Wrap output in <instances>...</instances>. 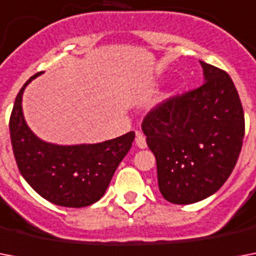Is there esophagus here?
I'll use <instances>...</instances> for the list:
<instances>
[{
	"label": "esophagus",
	"instance_id": "obj_1",
	"mask_svg": "<svg viewBox=\"0 0 256 256\" xmlns=\"http://www.w3.org/2000/svg\"><path fill=\"white\" fill-rule=\"evenodd\" d=\"M136 144L140 148H146L148 144H146V138L142 132H136Z\"/></svg>",
	"mask_w": 256,
	"mask_h": 256
}]
</instances>
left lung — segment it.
I'll use <instances>...</instances> for the list:
<instances>
[{"instance_id":"1","label":"left lung","mask_w":256,"mask_h":256,"mask_svg":"<svg viewBox=\"0 0 256 256\" xmlns=\"http://www.w3.org/2000/svg\"><path fill=\"white\" fill-rule=\"evenodd\" d=\"M203 85L170 98L142 124L156 156L160 194L174 204L208 198L234 170L244 136V116L230 76L206 62Z\"/></svg>"}]
</instances>
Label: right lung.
<instances>
[{
    "mask_svg": "<svg viewBox=\"0 0 256 256\" xmlns=\"http://www.w3.org/2000/svg\"><path fill=\"white\" fill-rule=\"evenodd\" d=\"M28 80L10 116V140L18 170L36 192L62 207H86L100 200L118 164L128 154L136 132L100 144H57L41 140L28 126L22 110Z\"/></svg>",
    "mask_w": 256,
    "mask_h": 256,
    "instance_id": "obj_1",
    "label": "right lung"
}]
</instances>
